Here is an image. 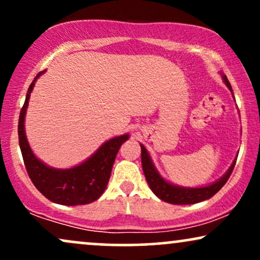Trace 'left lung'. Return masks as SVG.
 Masks as SVG:
<instances>
[{
  "label": "left lung",
  "instance_id": "obj_1",
  "mask_svg": "<svg viewBox=\"0 0 260 260\" xmlns=\"http://www.w3.org/2000/svg\"><path fill=\"white\" fill-rule=\"evenodd\" d=\"M223 82L226 83V85L231 89L230 82L228 80V77L222 76ZM232 91V90H231ZM142 147V166L143 171H144V176L147 178V182L150 187V189L155 193V196L159 197L161 201L171 203V204H178V205H184V204H196V203L203 202L205 199L211 198L214 194H216L220 189H221L223 184L228 182V180L231 176L234 168L236 165V160L231 165V168L229 169V171L220 178L219 181H216L215 183L210 184L207 187H201V188H182L174 186V184L166 182L164 178H161L159 172L156 171L154 168L153 162H151L150 156H149L147 149L143 145Z\"/></svg>",
  "mask_w": 260,
  "mask_h": 260
}]
</instances>
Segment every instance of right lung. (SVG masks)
Returning a JSON list of instances; mask_svg holds the SVG:
<instances>
[{
  "label": "right lung",
  "mask_w": 260,
  "mask_h": 260,
  "mask_svg": "<svg viewBox=\"0 0 260 260\" xmlns=\"http://www.w3.org/2000/svg\"><path fill=\"white\" fill-rule=\"evenodd\" d=\"M43 72H39L26 92L25 103L20 110L18 137L23 160L29 177L41 194L49 201L62 205H83L96 201L109 183L113 162L120 147L128 139V134L110 139L91 157L68 170H56L46 166L35 157L24 133V116L29 96L35 82Z\"/></svg>",
  "instance_id": "add662e5"
}]
</instances>
